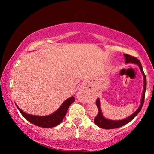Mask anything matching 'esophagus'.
<instances>
[{
    "instance_id": "esophagus-1",
    "label": "esophagus",
    "mask_w": 154,
    "mask_h": 154,
    "mask_svg": "<svg viewBox=\"0 0 154 154\" xmlns=\"http://www.w3.org/2000/svg\"><path fill=\"white\" fill-rule=\"evenodd\" d=\"M77 98L78 100L81 102H88L90 99V94L88 93L87 90L84 87H81L80 88L77 94Z\"/></svg>"
}]
</instances>
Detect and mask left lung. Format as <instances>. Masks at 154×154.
<instances>
[{"label": "left lung", "instance_id": "obj_1", "mask_svg": "<svg viewBox=\"0 0 154 154\" xmlns=\"http://www.w3.org/2000/svg\"><path fill=\"white\" fill-rule=\"evenodd\" d=\"M124 57H125V64H128V63H132V64H137L140 68L141 72H142L143 77H144V90H143V93H142V99H141V104L140 106H139V108L137 109V110L134 111V112L132 113V115H130V116H128L125 119H122V120H118V121H114V120H111L106 119L104 116L102 114V110H101V106H100V100L99 98L97 99L96 100V104L98 108V114L97 116L94 118V123L96 124L98 127L101 128H103V129H114V128H118L121 127L125 124H127L132 121V119H134V117L136 116L138 114L139 112L141 111V109L142 108L143 104H144V96H145V92H146V75H145L144 71H143L142 64L140 62V60H137L134 57L130 56L129 54H124Z\"/></svg>", "mask_w": 154, "mask_h": 154}]
</instances>
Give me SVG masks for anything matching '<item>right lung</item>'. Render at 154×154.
<instances>
[{"instance_id": "add662e5", "label": "right lung", "mask_w": 154, "mask_h": 154, "mask_svg": "<svg viewBox=\"0 0 154 154\" xmlns=\"http://www.w3.org/2000/svg\"><path fill=\"white\" fill-rule=\"evenodd\" d=\"M74 101V97H71L62 103V104L61 105L57 110L52 113V114L48 116H35L28 114V113L24 112L20 108H19L17 104H15L23 116L30 123L41 128H53L62 123L65 115L66 114L69 106Z\"/></svg>"}]
</instances>
